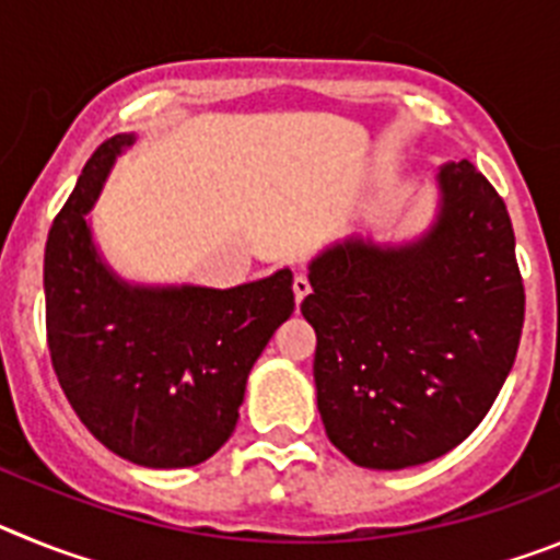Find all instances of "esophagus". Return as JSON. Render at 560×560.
Returning <instances> with one entry per match:
<instances>
[{"label":"esophagus","instance_id":"esophagus-1","mask_svg":"<svg viewBox=\"0 0 560 560\" xmlns=\"http://www.w3.org/2000/svg\"><path fill=\"white\" fill-rule=\"evenodd\" d=\"M311 294V283H308V277L305 275H296L294 277V300H296V305L303 303L305 296Z\"/></svg>","mask_w":560,"mask_h":560}]
</instances>
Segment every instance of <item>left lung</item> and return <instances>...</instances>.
<instances>
[{
    "label": "left lung",
    "mask_w": 560,
    "mask_h": 560,
    "mask_svg": "<svg viewBox=\"0 0 560 560\" xmlns=\"http://www.w3.org/2000/svg\"><path fill=\"white\" fill-rule=\"evenodd\" d=\"M420 241L348 237L308 266L325 434L361 468L398 471L459 446L516 361L524 283L502 196L468 160L438 173Z\"/></svg>",
    "instance_id": "left-lung-1"
}]
</instances>
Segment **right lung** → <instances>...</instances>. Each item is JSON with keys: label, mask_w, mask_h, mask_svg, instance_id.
<instances>
[{"label": "right lung", "mask_w": 560, "mask_h": 560, "mask_svg": "<svg viewBox=\"0 0 560 560\" xmlns=\"http://www.w3.org/2000/svg\"><path fill=\"white\" fill-rule=\"evenodd\" d=\"M133 133L103 142L44 249L47 345L63 395L108 452L145 468L210 459L235 432L252 364L294 311L289 269L235 289L131 285L86 212Z\"/></svg>", "instance_id": "obj_1"}]
</instances>
